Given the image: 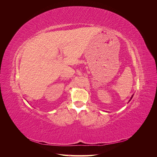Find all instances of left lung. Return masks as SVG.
I'll return each mask as SVG.
<instances>
[{
	"mask_svg": "<svg viewBox=\"0 0 157 157\" xmlns=\"http://www.w3.org/2000/svg\"><path fill=\"white\" fill-rule=\"evenodd\" d=\"M132 97H133V95H132V97H131V98H130V100H131V99H132Z\"/></svg>",
	"mask_w": 157,
	"mask_h": 157,
	"instance_id": "obj_1",
	"label": "left lung"
}]
</instances>
